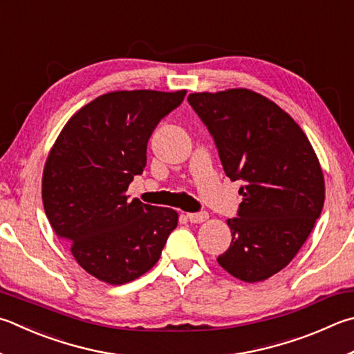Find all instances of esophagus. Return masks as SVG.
Listing matches in <instances>:
<instances>
[{
	"label": "esophagus",
	"instance_id": "obj_1",
	"mask_svg": "<svg viewBox=\"0 0 354 354\" xmlns=\"http://www.w3.org/2000/svg\"><path fill=\"white\" fill-rule=\"evenodd\" d=\"M207 218H209V214H205V212H199V214H187V220L194 224L204 223Z\"/></svg>",
	"mask_w": 354,
	"mask_h": 354
}]
</instances>
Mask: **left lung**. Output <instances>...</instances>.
I'll return each mask as SVG.
<instances>
[{
    "label": "left lung",
    "mask_w": 354,
    "mask_h": 354,
    "mask_svg": "<svg viewBox=\"0 0 354 354\" xmlns=\"http://www.w3.org/2000/svg\"><path fill=\"white\" fill-rule=\"evenodd\" d=\"M189 104L215 140L226 176L241 179L239 216L227 220L232 243L216 261L248 283L289 265L320 216L325 181L304 130L255 91L194 93Z\"/></svg>",
    "instance_id": "1"
}]
</instances>
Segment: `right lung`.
Masks as SVG:
<instances>
[{
    "label": "right lung",
    "mask_w": 354,
    "mask_h": 354,
    "mask_svg": "<svg viewBox=\"0 0 354 354\" xmlns=\"http://www.w3.org/2000/svg\"><path fill=\"white\" fill-rule=\"evenodd\" d=\"M185 93L99 95L68 120L49 151L41 181L48 220L75 261L105 283L150 271L178 226L176 210L130 201L127 190L142 175L153 130Z\"/></svg>",
    "instance_id": "add662e5"
}]
</instances>
